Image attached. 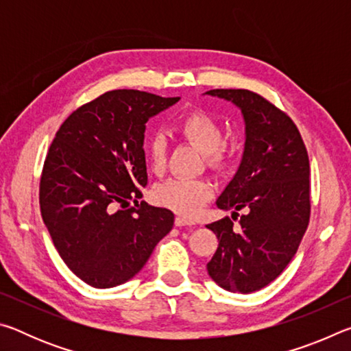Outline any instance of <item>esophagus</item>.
<instances>
[{"label":"esophagus","instance_id":"esophagus-1","mask_svg":"<svg viewBox=\"0 0 351 351\" xmlns=\"http://www.w3.org/2000/svg\"><path fill=\"white\" fill-rule=\"evenodd\" d=\"M175 226H178V228H182V226H193V223L190 221V219L184 218V217H176L175 218Z\"/></svg>","mask_w":351,"mask_h":351}]
</instances>
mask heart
I'll return each instance as SVG.
<instances>
[{
  "label": "heart",
  "mask_w": 351,
  "mask_h": 351,
  "mask_svg": "<svg viewBox=\"0 0 351 351\" xmlns=\"http://www.w3.org/2000/svg\"><path fill=\"white\" fill-rule=\"evenodd\" d=\"M184 139L197 145L206 154L207 165L221 170L228 164L229 153L221 144L223 128L210 114L203 110L187 112L176 125ZM148 161L154 173H162L167 165V142L164 136L154 134L145 145ZM213 186L209 180H184L175 178L154 189L153 198L159 206L180 213L182 217H195L207 201L212 198Z\"/></svg>",
  "instance_id": "1"
}]
</instances>
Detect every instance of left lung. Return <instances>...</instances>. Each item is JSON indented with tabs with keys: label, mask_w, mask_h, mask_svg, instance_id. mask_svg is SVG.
I'll return each instance as SVG.
<instances>
[{
	"label": "left lung",
	"mask_w": 351,
	"mask_h": 351,
	"mask_svg": "<svg viewBox=\"0 0 351 351\" xmlns=\"http://www.w3.org/2000/svg\"><path fill=\"white\" fill-rule=\"evenodd\" d=\"M232 102L246 125L245 152L224 192L223 210H239L240 228L229 217L207 224L218 239L207 272L230 293H254L282 274L294 257L310 223V161L291 117L260 94L247 90H210Z\"/></svg>",
	"instance_id": "left-lung-1"
}]
</instances>
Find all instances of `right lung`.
I'll return each mask as SVG.
<instances>
[{
	"label": "right lung",
	"mask_w": 351,
	"mask_h": 351,
	"mask_svg": "<svg viewBox=\"0 0 351 351\" xmlns=\"http://www.w3.org/2000/svg\"><path fill=\"white\" fill-rule=\"evenodd\" d=\"M180 97L138 90L102 94L58 128L40 180V210L62 260L94 288L144 268L173 228V212L138 203L147 186L145 123ZM136 204L130 210H117Z\"/></svg>",
	"instance_id": "right-lung-1"
}]
</instances>
